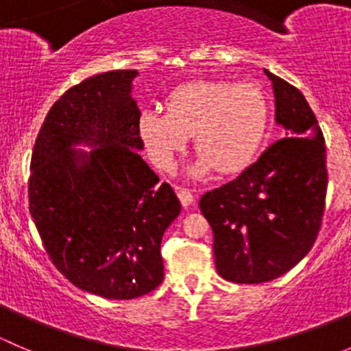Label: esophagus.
I'll list each match as a JSON object with an SVG mask.
<instances>
[{
    "mask_svg": "<svg viewBox=\"0 0 351 351\" xmlns=\"http://www.w3.org/2000/svg\"><path fill=\"white\" fill-rule=\"evenodd\" d=\"M176 195H178L183 207H189V205H192L193 202H195V197H193V193L190 192L189 189H182V186H176Z\"/></svg>",
    "mask_w": 351,
    "mask_h": 351,
    "instance_id": "esophagus-1",
    "label": "esophagus"
}]
</instances>
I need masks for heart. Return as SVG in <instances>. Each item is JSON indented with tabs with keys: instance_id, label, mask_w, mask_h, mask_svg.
Instances as JSON below:
<instances>
[{
	"instance_id": "heart-1",
	"label": "heart",
	"mask_w": 351,
	"mask_h": 351,
	"mask_svg": "<svg viewBox=\"0 0 351 351\" xmlns=\"http://www.w3.org/2000/svg\"><path fill=\"white\" fill-rule=\"evenodd\" d=\"M165 113L146 110L139 117V136L154 165L175 166L193 136L195 178L212 168L219 173L243 171L267 136L270 105L267 95L251 83L202 80L180 84L166 98Z\"/></svg>"
}]
</instances>
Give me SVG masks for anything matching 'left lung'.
<instances>
[{
    "instance_id": "left-lung-1",
    "label": "left lung",
    "mask_w": 351,
    "mask_h": 351,
    "mask_svg": "<svg viewBox=\"0 0 351 351\" xmlns=\"http://www.w3.org/2000/svg\"><path fill=\"white\" fill-rule=\"evenodd\" d=\"M265 74L284 139L198 204L214 232L217 274L236 284L270 282L295 267L316 241L326 200V147L316 115L295 86Z\"/></svg>"
}]
</instances>
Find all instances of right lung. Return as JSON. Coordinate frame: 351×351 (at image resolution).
Masks as SVG:
<instances>
[{"label":"right lung","mask_w":351,"mask_h":351,"mask_svg":"<svg viewBox=\"0 0 351 351\" xmlns=\"http://www.w3.org/2000/svg\"><path fill=\"white\" fill-rule=\"evenodd\" d=\"M137 74L108 71L69 88L42 123L28 180L30 214L56 268L77 289L115 300L161 284V239L182 210L139 154Z\"/></svg>","instance_id":"right-lung-1"}]
</instances>
